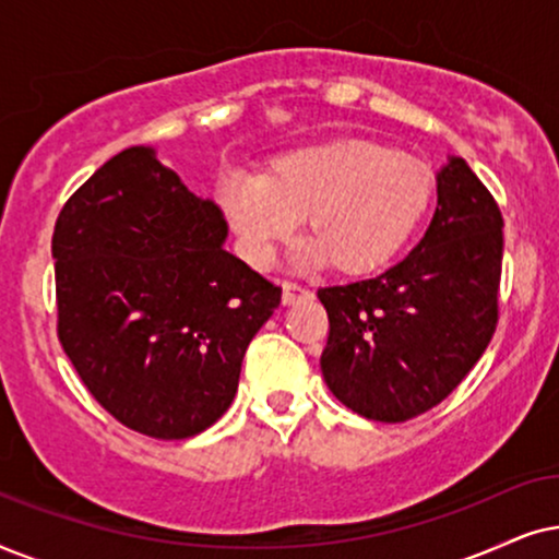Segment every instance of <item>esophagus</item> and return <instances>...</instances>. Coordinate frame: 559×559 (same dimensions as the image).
<instances>
[{
  "mask_svg": "<svg viewBox=\"0 0 559 559\" xmlns=\"http://www.w3.org/2000/svg\"><path fill=\"white\" fill-rule=\"evenodd\" d=\"M301 299H311V292L309 288H304L301 284H294V281H284V304H292L301 301Z\"/></svg>",
  "mask_w": 559,
  "mask_h": 559,
  "instance_id": "obj_1",
  "label": "esophagus"
}]
</instances>
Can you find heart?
<instances>
[{
  "mask_svg": "<svg viewBox=\"0 0 559 559\" xmlns=\"http://www.w3.org/2000/svg\"><path fill=\"white\" fill-rule=\"evenodd\" d=\"M435 170L376 140H332L288 151L265 176L229 168L217 199L248 263L263 267L304 217L301 260L360 275L389 263L421 225Z\"/></svg>",
  "mask_w": 559,
  "mask_h": 559,
  "instance_id": "obj_1",
  "label": "heart"
}]
</instances>
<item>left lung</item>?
<instances>
[{
	"mask_svg": "<svg viewBox=\"0 0 559 559\" xmlns=\"http://www.w3.org/2000/svg\"><path fill=\"white\" fill-rule=\"evenodd\" d=\"M503 217L463 158L437 174V210L389 271L319 288L330 317L322 376L355 414L406 421L450 396L498 324Z\"/></svg>",
	"mask_w": 559,
	"mask_h": 559,
	"instance_id": "1",
	"label": "left lung"
}]
</instances>
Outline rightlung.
I'll return each instance as SVG.
<instances>
[{
  "label": "right lung",
  "instance_id": "1",
  "mask_svg": "<svg viewBox=\"0 0 559 559\" xmlns=\"http://www.w3.org/2000/svg\"><path fill=\"white\" fill-rule=\"evenodd\" d=\"M219 206L153 147L109 158L56 219L58 340L88 393L155 440L212 427L281 286L225 250Z\"/></svg>",
  "mask_w": 559,
  "mask_h": 559
}]
</instances>
